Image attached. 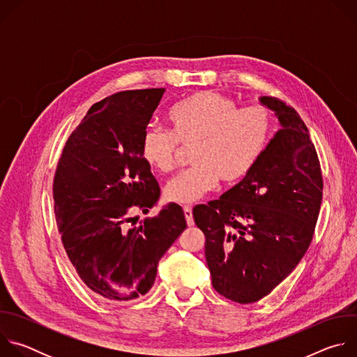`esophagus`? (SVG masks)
Returning a JSON list of instances; mask_svg holds the SVG:
<instances>
[{"label": "esophagus", "mask_w": 357, "mask_h": 357, "mask_svg": "<svg viewBox=\"0 0 357 357\" xmlns=\"http://www.w3.org/2000/svg\"><path fill=\"white\" fill-rule=\"evenodd\" d=\"M183 213H185V219H186V223L188 226H193V216H192V208L190 206H185L183 208Z\"/></svg>", "instance_id": "obj_1"}]
</instances>
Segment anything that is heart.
I'll use <instances>...</instances> for the list:
<instances>
[{"instance_id": "1", "label": "heart", "mask_w": 357, "mask_h": 357, "mask_svg": "<svg viewBox=\"0 0 357 357\" xmlns=\"http://www.w3.org/2000/svg\"><path fill=\"white\" fill-rule=\"evenodd\" d=\"M171 131L148 126L141 137V157L158 172L174 168L176 145L195 142L193 167L181 171L165 185V197L189 205L213 190L219 179L236 182L261 157L271 132L267 109H238L234 101L215 91L195 93L168 112Z\"/></svg>"}]
</instances>
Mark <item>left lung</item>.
Returning <instances> with one entry per match:
<instances>
[{
    "instance_id": "1",
    "label": "left lung",
    "mask_w": 357,
    "mask_h": 357,
    "mask_svg": "<svg viewBox=\"0 0 357 357\" xmlns=\"http://www.w3.org/2000/svg\"><path fill=\"white\" fill-rule=\"evenodd\" d=\"M259 103L281 128L237 185L193 208L213 288L238 303L257 302L292 273L311 244L322 203L321 165L307 126L274 97L261 96Z\"/></svg>"
}]
</instances>
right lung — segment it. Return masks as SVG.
<instances>
[{
	"label": "right lung",
	"instance_id": "right-lung-1",
	"mask_svg": "<svg viewBox=\"0 0 357 357\" xmlns=\"http://www.w3.org/2000/svg\"><path fill=\"white\" fill-rule=\"evenodd\" d=\"M164 93L127 90L93 105L55 174V216L68 257L82 281L107 301L146 294L161 257L186 229L176 203L126 227L130 209L148 212L161 195L139 144Z\"/></svg>",
	"mask_w": 357,
	"mask_h": 357
}]
</instances>
